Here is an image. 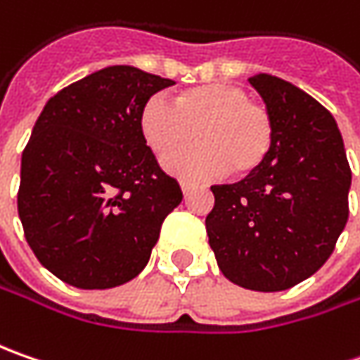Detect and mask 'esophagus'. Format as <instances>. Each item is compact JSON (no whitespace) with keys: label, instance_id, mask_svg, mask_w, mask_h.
<instances>
[{"label":"esophagus","instance_id":"esophagus-1","mask_svg":"<svg viewBox=\"0 0 360 360\" xmlns=\"http://www.w3.org/2000/svg\"><path fill=\"white\" fill-rule=\"evenodd\" d=\"M180 188H182V192H184V196H188L194 188H196V184H192V182H182L180 184Z\"/></svg>","mask_w":360,"mask_h":360}]
</instances>
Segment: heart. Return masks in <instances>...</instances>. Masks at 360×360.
<instances>
[{"mask_svg":"<svg viewBox=\"0 0 360 360\" xmlns=\"http://www.w3.org/2000/svg\"><path fill=\"white\" fill-rule=\"evenodd\" d=\"M140 130L160 160L194 135L199 146L166 160V170L180 178H202L229 170L246 176L269 156L272 118L266 108L248 100L234 84H202L176 94L172 104L150 98L140 114Z\"/></svg>","mask_w":360,"mask_h":360,"instance_id":"b5f03b06","label":"heart"}]
</instances>
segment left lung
Instances as JSON below:
<instances>
[{"instance_id":"8db88e82","label":"left lung","mask_w":360,"mask_h":360,"mask_svg":"<svg viewBox=\"0 0 360 360\" xmlns=\"http://www.w3.org/2000/svg\"><path fill=\"white\" fill-rule=\"evenodd\" d=\"M248 82L272 118V146L244 180L212 186L206 232L229 281L276 292L307 281L333 255L349 220L353 176L325 105L270 74Z\"/></svg>"}]
</instances>
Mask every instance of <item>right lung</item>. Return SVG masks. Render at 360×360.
Instances as JSON below:
<instances>
[{
  "instance_id": "obj_1",
  "label": "right lung",
  "mask_w": 360,
  "mask_h": 360,
  "mask_svg": "<svg viewBox=\"0 0 360 360\" xmlns=\"http://www.w3.org/2000/svg\"><path fill=\"white\" fill-rule=\"evenodd\" d=\"M172 84L110 65L44 105L21 154L18 212L37 260L65 284L104 290L136 278L182 202L140 130L150 96Z\"/></svg>"
}]
</instances>
